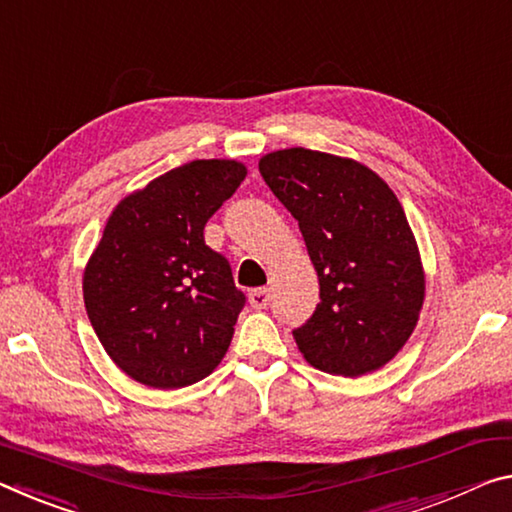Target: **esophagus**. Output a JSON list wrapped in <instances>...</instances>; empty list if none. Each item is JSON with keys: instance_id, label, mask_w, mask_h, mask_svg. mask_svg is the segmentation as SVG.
Masks as SVG:
<instances>
[{"instance_id": "esophagus-1", "label": "esophagus", "mask_w": 512, "mask_h": 512, "mask_svg": "<svg viewBox=\"0 0 512 512\" xmlns=\"http://www.w3.org/2000/svg\"><path fill=\"white\" fill-rule=\"evenodd\" d=\"M248 300H250V305L255 307V310H264V307L269 305V300H271V291L269 289H253L248 294Z\"/></svg>"}]
</instances>
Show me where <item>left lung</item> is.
Listing matches in <instances>:
<instances>
[{"label": "left lung", "instance_id": "obj_1", "mask_svg": "<svg viewBox=\"0 0 512 512\" xmlns=\"http://www.w3.org/2000/svg\"><path fill=\"white\" fill-rule=\"evenodd\" d=\"M259 173L303 232L321 303L294 339L314 369L358 378L396 358L417 328L426 273L389 184L360 161L287 148Z\"/></svg>", "mask_w": 512, "mask_h": 512}]
</instances>
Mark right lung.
I'll return each instance as SVG.
<instances>
[{
    "mask_svg": "<svg viewBox=\"0 0 512 512\" xmlns=\"http://www.w3.org/2000/svg\"><path fill=\"white\" fill-rule=\"evenodd\" d=\"M237 159H196L118 202L84 269V303L120 371L154 389L207 378L246 298L205 225L246 180Z\"/></svg>",
    "mask_w": 512,
    "mask_h": 512,
    "instance_id": "right-lung-1",
    "label": "right lung"
}]
</instances>
